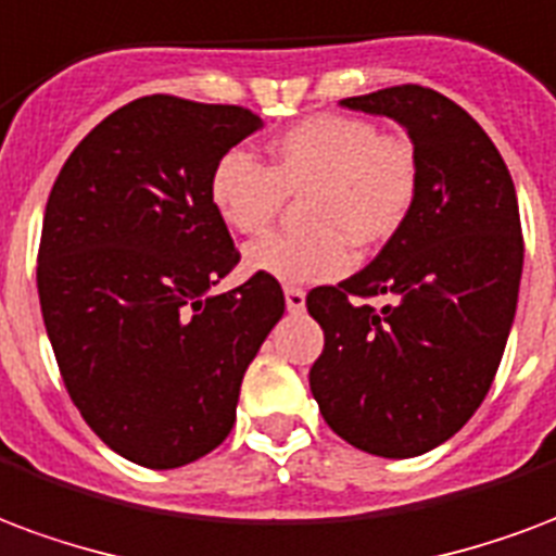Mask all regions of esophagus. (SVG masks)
Listing matches in <instances>:
<instances>
[{
	"mask_svg": "<svg viewBox=\"0 0 556 556\" xmlns=\"http://www.w3.org/2000/svg\"><path fill=\"white\" fill-rule=\"evenodd\" d=\"M286 306H289L291 315H300L306 309V294L300 289H286Z\"/></svg>",
	"mask_w": 556,
	"mask_h": 556,
	"instance_id": "1",
	"label": "esophagus"
}]
</instances>
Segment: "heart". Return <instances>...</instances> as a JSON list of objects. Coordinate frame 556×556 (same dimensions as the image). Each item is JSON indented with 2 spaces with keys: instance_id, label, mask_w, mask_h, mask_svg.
Here are the masks:
<instances>
[{
  "instance_id": "b5f03b06",
  "label": "heart",
  "mask_w": 556,
  "mask_h": 556,
  "mask_svg": "<svg viewBox=\"0 0 556 556\" xmlns=\"http://www.w3.org/2000/svg\"><path fill=\"white\" fill-rule=\"evenodd\" d=\"M270 162L229 150L212 167L208 200L238 236H258L286 197L306 194L309 236H267L244 250V267L282 286L330 282L351 270V244L374 247L406 224L418 194V155L409 138L371 121L320 114L270 143Z\"/></svg>"
}]
</instances>
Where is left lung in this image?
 Returning <instances> with one entry per match:
<instances>
[{
	"label": "left lung",
	"mask_w": 556,
	"mask_h": 556,
	"mask_svg": "<svg viewBox=\"0 0 556 556\" xmlns=\"http://www.w3.org/2000/svg\"><path fill=\"white\" fill-rule=\"evenodd\" d=\"M341 105L404 126L418 194L371 265L309 291L324 330L309 389L332 433L406 459L447 442L495 380L525 265L519 200L495 143L442 93L397 85Z\"/></svg>",
	"instance_id": "1"
}]
</instances>
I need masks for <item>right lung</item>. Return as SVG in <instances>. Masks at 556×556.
<instances>
[{
  "instance_id": "obj_1",
  "label": "right lung",
  "mask_w": 556,
  "mask_h": 556,
  "mask_svg": "<svg viewBox=\"0 0 556 556\" xmlns=\"http://www.w3.org/2000/svg\"><path fill=\"white\" fill-rule=\"evenodd\" d=\"M265 126L241 105L141 97L70 152L49 194L37 294L73 404L129 463L179 468L224 442L241 380L286 312L238 265L208 200L215 162Z\"/></svg>"
}]
</instances>
